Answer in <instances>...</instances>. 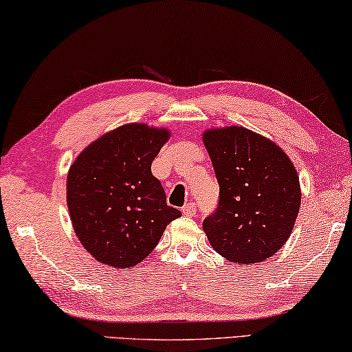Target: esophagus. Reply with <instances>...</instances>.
<instances>
[{"instance_id":"esophagus-1","label":"esophagus","mask_w":352,"mask_h":352,"mask_svg":"<svg viewBox=\"0 0 352 352\" xmlns=\"http://www.w3.org/2000/svg\"><path fill=\"white\" fill-rule=\"evenodd\" d=\"M182 213L186 214V217H196V213H198V208H196V204H193V202H188V204H186L182 207Z\"/></svg>"}]
</instances>
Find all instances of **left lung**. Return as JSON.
Returning a JSON list of instances; mask_svg holds the SVG:
<instances>
[{
	"instance_id": "8db88e82",
	"label": "left lung",
	"mask_w": 352,
	"mask_h": 352,
	"mask_svg": "<svg viewBox=\"0 0 352 352\" xmlns=\"http://www.w3.org/2000/svg\"><path fill=\"white\" fill-rule=\"evenodd\" d=\"M219 184L218 210L202 229L212 248L235 264H256L278 252L300 212L298 173L281 148L244 126L202 133Z\"/></svg>"
}]
</instances>
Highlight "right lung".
Returning <instances> with one entry per match:
<instances>
[{
  "instance_id": "obj_1",
  "label": "right lung",
  "mask_w": 352,
  "mask_h": 352,
  "mask_svg": "<svg viewBox=\"0 0 352 352\" xmlns=\"http://www.w3.org/2000/svg\"><path fill=\"white\" fill-rule=\"evenodd\" d=\"M166 128L126 123L85 148L67 171L66 201L85 250L111 267H133L151 254L177 208L166 206L151 164Z\"/></svg>"
}]
</instances>
